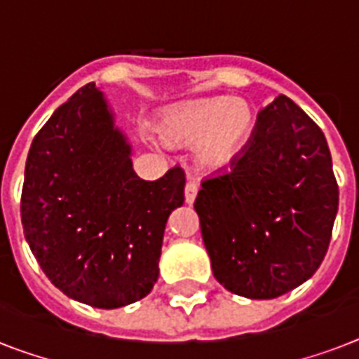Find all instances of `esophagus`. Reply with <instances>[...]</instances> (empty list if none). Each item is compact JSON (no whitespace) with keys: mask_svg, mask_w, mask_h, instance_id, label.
Returning <instances> with one entry per match:
<instances>
[{"mask_svg":"<svg viewBox=\"0 0 359 359\" xmlns=\"http://www.w3.org/2000/svg\"><path fill=\"white\" fill-rule=\"evenodd\" d=\"M197 191H199V184H197V182H188V184H186V188H184V201L188 203V205H191V203L196 201Z\"/></svg>","mask_w":359,"mask_h":359,"instance_id":"1","label":"esophagus"}]
</instances>
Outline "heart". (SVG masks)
<instances>
[{
    "mask_svg": "<svg viewBox=\"0 0 359 359\" xmlns=\"http://www.w3.org/2000/svg\"><path fill=\"white\" fill-rule=\"evenodd\" d=\"M255 126V109L244 98H199L160 111L156 132L168 145H196L205 171H222L236 158Z\"/></svg>",
    "mask_w": 359,
    "mask_h": 359,
    "instance_id": "b5f03b06",
    "label": "heart"
}]
</instances>
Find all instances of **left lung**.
Segmentation results:
<instances>
[{"label": "left lung", "mask_w": 359, "mask_h": 359, "mask_svg": "<svg viewBox=\"0 0 359 359\" xmlns=\"http://www.w3.org/2000/svg\"><path fill=\"white\" fill-rule=\"evenodd\" d=\"M194 207L225 289L251 300L296 289L320 266L339 207L323 130L279 95L233 169L205 180Z\"/></svg>", "instance_id": "left-lung-1"}]
</instances>
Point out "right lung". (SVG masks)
Masks as SVG:
<instances>
[{
	"label": "right lung",
	"mask_w": 359,
	"mask_h": 359,
	"mask_svg": "<svg viewBox=\"0 0 359 359\" xmlns=\"http://www.w3.org/2000/svg\"><path fill=\"white\" fill-rule=\"evenodd\" d=\"M132 145L95 83L59 106L31 143L22 225L42 272L61 292L100 309L145 298L156 283L169 214L184 173L143 180Z\"/></svg>",
	"instance_id": "right-lung-1"
}]
</instances>
